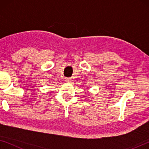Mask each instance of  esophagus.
Masks as SVG:
<instances>
[{
  "instance_id": "1",
  "label": "esophagus",
  "mask_w": 149,
  "mask_h": 149,
  "mask_svg": "<svg viewBox=\"0 0 149 149\" xmlns=\"http://www.w3.org/2000/svg\"><path fill=\"white\" fill-rule=\"evenodd\" d=\"M72 81L73 80L72 78H66V79H65V82L66 83H72Z\"/></svg>"
}]
</instances>
